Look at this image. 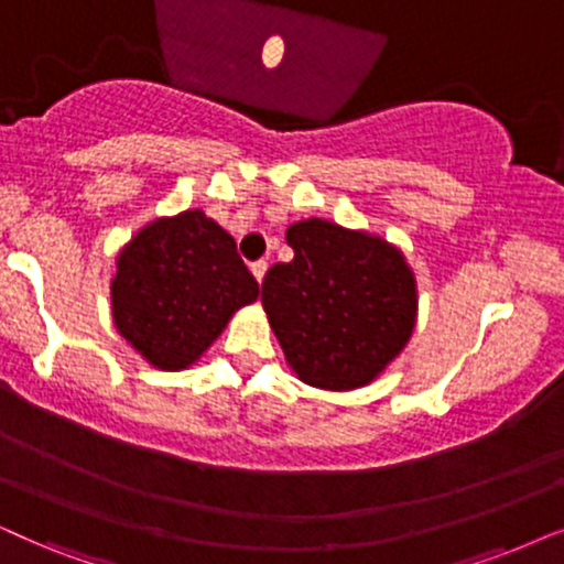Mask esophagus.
I'll return each mask as SVG.
<instances>
[{"mask_svg": "<svg viewBox=\"0 0 564 564\" xmlns=\"http://www.w3.org/2000/svg\"><path fill=\"white\" fill-rule=\"evenodd\" d=\"M251 274L256 276V282H264L267 261H253V264H251Z\"/></svg>", "mask_w": 564, "mask_h": 564, "instance_id": "obj_1", "label": "esophagus"}]
</instances>
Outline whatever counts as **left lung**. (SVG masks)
Masks as SVG:
<instances>
[{"instance_id":"1","label":"left lung","mask_w":564,"mask_h":564,"mask_svg":"<svg viewBox=\"0 0 564 564\" xmlns=\"http://www.w3.org/2000/svg\"><path fill=\"white\" fill-rule=\"evenodd\" d=\"M295 251L261 282V303L284 360L326 391L368 386L414 332L416 282L404 253L328 219L288 228Z\"/></svg>"}]
</instances>
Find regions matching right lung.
Here are the masks:
<instances>
[{
    "label": "right lung",
    "mask_w": 564,
    "mask_h": 564,
    "mask_svg": "<svg viewBox=\"0 0 564 564\" xmlns=\"http://www.w3.org/2000/svg\"><path fill=\"white\" fill-rule=\"evenodd\" d=\"M259 297L236 240L202 209L144 225L116 259L111 311L119 334L160 370L207 352L232 313Z\"/></svg>",
    "instance_id": "add662e5"
}]
</instances>
